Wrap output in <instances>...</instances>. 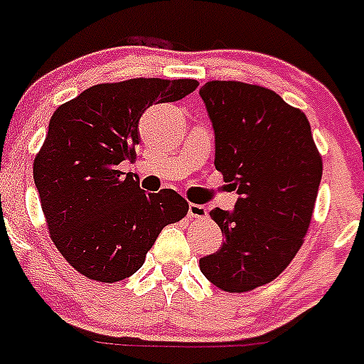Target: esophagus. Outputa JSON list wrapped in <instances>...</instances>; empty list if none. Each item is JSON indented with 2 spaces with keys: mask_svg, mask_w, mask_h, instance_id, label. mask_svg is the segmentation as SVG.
<instances>
[{
  "mask_svg": "<svg viewBox=\"0 0 364 364\" xmlns=\"http://www.w3.org/2000/svg\"><path fill=\"white\" fill-rule=\"evenodd\" d=\"M205 215H208V210L202 204H189V217L191 218H204Z\"/></svg>",
  "mask_w": 364,
  "mask_h": 364,
  "instance_id": "esophagus-1",
  "label": "esophagus"
}]
</instances>
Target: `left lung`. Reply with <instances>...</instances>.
<instances>
[{
  "instance_id": "8db88e82",
  "label": "left lung",
  "mask_w": 364,
  "mask_h": 364,
  "mask_svg": "<svg viewBox=\"0 0 364 364\" xmlns=\"http://www.w3.org/2000/svg\"><path fill=\"white\" fill-rule=\"evenodd\" d=\"M215 131V167L239 200L233 211H210L222 230L218 252L200 259V272L230 294L277 279L310 228L323 160L301 109L277 92L242 82L202 85Z\"/></svg>"
}]
</instances>
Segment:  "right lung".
Instances as JSON below:
<instances>
[{
    "label": "right lung",
    "instance_id": "1",
    "mask_svg": "<svg viewBox=\"0 0 364 364\" xmlns=\"http://www.w3.org/2000/svg\"><path fill=\"white\" fill-rule=\"evenodd\" d=\"M197 87V80L160 78L100 83L54 111L34 159V184L58 252L87 279L131 277L160 231L188 215L178 193H146L120 164L136 156L144 111Z\"/></svg>",
    "mask_w": 364,
    "mask_h": 364
}]
</instances>
